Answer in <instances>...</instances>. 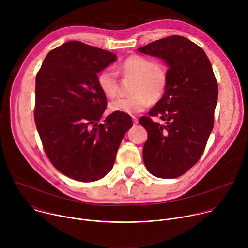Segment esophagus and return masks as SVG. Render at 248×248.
Returning a JSON list of instances; mask_svg holds the SVG:
<instances>
[{
    "mask_svg": "<svg viewBox=\"0 0 248 248\" xmlns=\"http://www.w3.org/2000/svg\"><path fill=\"white\" fill-rule=\"evenodd\" d=\"M132 121H133V124H138V120H137V118L134 117V116H132Z\"/></svg>",
    "mask_w": 248,
    "mask_h": 248,
    "instance_id": "34e87169",
    "label": "esophagus"
}]
</instances>
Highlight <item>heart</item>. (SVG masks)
Wrapping results in <instances>:
<instances>
[{"instance_id":"heart-1","label":"heart","mask_w":248,"mask_h":248,"mask_svg":"<svg viewBox=\"0 0 248 248\" xmlns=\"http://www.w3.org/2000/svg\"><path fill=\"white\" fill-rule=\"evenodd\" d=\"M117 70L124 77L133 78L130 87L132 95L112 101L109 104L112 112L133 115L142 112L149 102L157 103L163 98L168 84L167 72L153 60L141 55H131L118 64ZM97 82L106 97L117 96L118 76L112 69L101 70L97 76Z\"/></svg>"}]
</instances>
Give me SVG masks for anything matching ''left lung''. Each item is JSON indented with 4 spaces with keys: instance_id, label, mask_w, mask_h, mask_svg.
<instances>
[{
    "instance_id": "obj_1",
    "label": "left lung",
    "mask_w": 248,
    "mask_h": 248,
    "mask_svg": "<svg viewBox=\"0 0 248 248\" xmlns=\"http://www.w3.org/2000/svg\"><path fill=\"white\" fill-rule=\"evenodd\" d=\"M137 50L169 65L163 98L148 117L139 120L148 133L143 161L157 178H178L198 162L213 129L217 80L203 49L186 37L172 35ZM152 117L164 124L155 123Z\"/></svg>"
}]
</instances>
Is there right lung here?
I'll list each match as a JSON object with an SVG mask.
<instances>
[{"mask_svg":"<svg viewBox=\"0 0 248 248\" xmlns=\"http://www.w3.org/2000/svg\"><path fill=\"white\" fill-rule=\"evenodd\" d=\"M117 55L79 41H69L48 53L35 85L34 120L53 166L68 178L83 182L102 179L113 168L129 115L114 112L99 121L107 98L97 74Z\"/></svg>","mask_w":248,"mask_h":248,"instance_id":"obj_1","label":"right lung"}]
</instances>
